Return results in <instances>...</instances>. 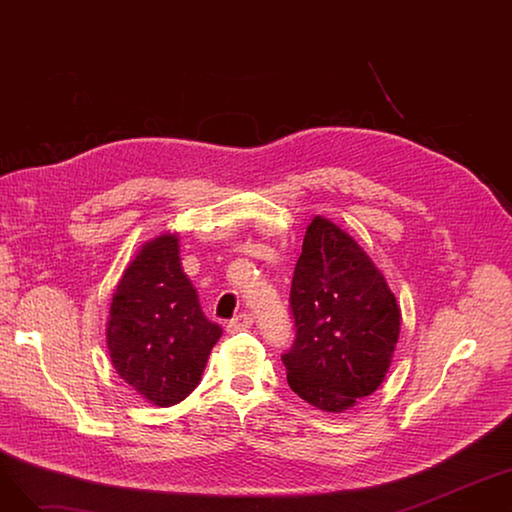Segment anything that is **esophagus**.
I'll return each mask as SVG.
<instances>
[{
    "instance_id": "1",
    "label": "esophagus",
    "mask_w": 512,
    "mask_h": 512,
    "mask_svg": "<svg viewBox=\"0 0 512 512\" xmlns=\"http://www.w3.org/2000/svg\"><path fill=\"white\" fill-rule=\"evenodd\" d=\"M253 326V315L251 313H240V315H236L230 324L226 326V330L230 332V334H236V332H240V330H249Z\"/></svg>"
}]
</instances>
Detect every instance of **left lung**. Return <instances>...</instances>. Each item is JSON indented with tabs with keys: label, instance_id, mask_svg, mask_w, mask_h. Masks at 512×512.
<instances>
[{
	"label": "left lung",
	"instance_id": "obj_1",
	"mask_svg": "<svg viewBox=\"0 0 512 512\" xmlns=\"http://www.w3.org/2000/svg\"><path fill=\"white\" fill-rule=\"evenodd\" d=\"M290 309L297 336L282 363L292 392L342 413L380 388L400 334V307L357 240L321 215L303 238Z\"/></svg>",
	"mask_w": 512,
	"mask_h": 512
}]
</instances>
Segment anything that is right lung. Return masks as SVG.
Masks as SVG:
<instances>
[{"instance_id": "add662e5", "label": "right lung", "mask_w": 512, "mask_h": 512, "mask_svg": "<svg viewBox=\"0 0 512 512\" xmlns=\"http://www.w3.org/2000/svg\"><path fill=\"white\" fill-rule=\"evenodd\" d=\"M220 336L182 270L178 234L145 242L124 270L107 317L116 373L151 405L172 407L199 386Z\"/></svg>"}]
</instances>
